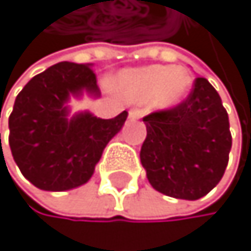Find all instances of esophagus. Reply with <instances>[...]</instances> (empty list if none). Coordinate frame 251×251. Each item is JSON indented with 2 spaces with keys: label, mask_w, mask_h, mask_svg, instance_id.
Wrapping results in <instances>:
<instances>
[{
  "label": "esophagus",
  "mask_w": 251,
  "mask_h": 251,
  "mask_svg": "<svg viewBox=\"0 0 251 251\" xmlns=\"http://www.w3.org/2000/svg\"><path fill=\"white\" fill-rule=\"evenodd\" d=\"M141 116H143V111H141V110H138V108H132L130 111H128V118H130L132 121L140 119Z\"/></svg>",
  "instance_id": "obj_1"
}]
</instances>
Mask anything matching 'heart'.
Instances as JSON below:
<instances>
[{
	"label": "heart",
	"mask_w": 251,
	"mask_h": 251,
	"mask_svg": "<svg viewBox=\"0 0 251 251\" xmlns=\"http://www.w3.org/2000/svg\"><path fill=\"white\" fill-rule=\"evenodd\" d=\"M192 87L191 71L185 66L151 65L123 71L116 88L128 102L144 104L152 100L156 108H172L181 104Z\"/></svg>",
	"instance_id": "1"
}]
</instances>
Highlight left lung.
Here are the masks:
<instances>
[{"label":"left lung","instance_id":"obj_1","mask_svg":"<svg viewBox=\"0 0 251 251\" xmlns=\"http://www.w3.org/2000/svg\"><path fill=\"white\" fill-rule=\"evenodd\" d=\"M143 121L147 136L140 158L153 189L197 200L221 181L231 151L230 123L221 96L206 79L197 77L177 107L153 111Z\"/></svg>","mask_w":251,"mask_h":251}]
</instances>
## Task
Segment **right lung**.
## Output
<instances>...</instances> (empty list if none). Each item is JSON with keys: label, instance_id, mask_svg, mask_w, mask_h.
Here are the masks:
<instances>
[{"label": "right lung", "instance_id": "obj_1", "mask_svg": "<svg viewBox=\"0 0 251 251\" xmlns=\"http://www.w3.org/2000/svg\"><path fill=\"white\" fill-rule=\"evenodd\" d=\"M83 91L100 96L91 65L60 62L30 79L15 99L9 116L12 156L21 174L43 191H68L87 183L127 119V111L111 119L90 111L68 118L66 102Z\"/></svg>", "mask_w": 251, "mask_h": 251}]
</instances>
